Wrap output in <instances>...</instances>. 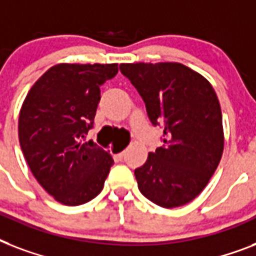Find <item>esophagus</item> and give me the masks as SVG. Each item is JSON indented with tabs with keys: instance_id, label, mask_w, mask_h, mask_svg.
<instances>
[{
	"instance_id": "1",
	"label": "esophagus",
	"mask_w": 256,
	"mask_h": 256,
	"mask_svg": "<svg viewBox=\"0 0 256 256\" xmlns=\"http://www.w3.org/2000/svg\"><path fill=\"white\" fill-rule=\"evenodd\" d=\"M116 158H118V160H122V158H124V152H120V154H116Z\"/></svg>"
}]
</instances>
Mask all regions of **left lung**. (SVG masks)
Returning <instances> with one entry per match:
<instances>
[{
    "mask_svg": "<svg viewBox=\"0 0 256 256\" xmlns=\"http://www.w3.org/2000/svg\"><path fill=\"white\" fill-rule=\"evenodd\" d=\"M146 104L148 118L162 124L164 146L136 168L138 188L164 208L195 199L218 168L224 148L222 110L211 84L179 62L120 64Z\"/></svg>",
    "mask_w": 256,
    "mask_h": 256,
    "instance_id": "1",
    "label": "left lung"
}]
</instances>
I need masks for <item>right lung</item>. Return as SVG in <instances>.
Listing matches in <instances>:
<instances>
[{
	"mask_svg": "<svg viewBox=\"0 0 256 256\" xmlns=\"http://www.w3.org/2000/svg\"><path fill=\"white\" fill-rule=\"evenodd\" d=\"M118 73V64H58L26 94L18 138L38 183L57 202L78 206L104 188L112 156L85 134L92 128L100 86Z\"/></svg>",
	"mask_w": 256,
	"mask_h": 256,
	"instance_id": "add662e5",
	"label": "right lung"
}]
</instances>
